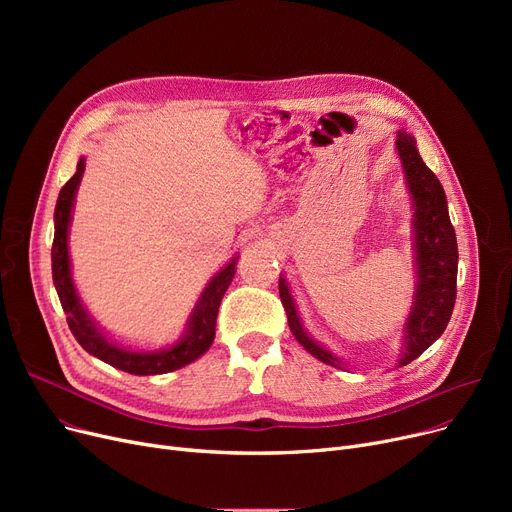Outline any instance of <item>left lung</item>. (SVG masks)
Masks as SVG:
<instances>
[{
	"instance_id": "left-lung-1",
	"label": "left lung",
	"mask_w": 512,
	"mask_h": 512,
	"mask_svg": "<svg viewBox=\"0 0 512 512\" xmlns=\"http://www.w3.org/2000/svg\"><path fill=\"white\" fill-rule=\"evenodd\" d=\"M415 145L411 134L402 130L396 134V149L415 207L413 238L417 270L415 299L405 324V344H402L405 355L400 357V365L417 359L446 330L456 301V272H459V249H456V234L450 224L444 188L436 174L423 164ZM278 286L294 338L315 359L340 369L342 361L305 332L286 280L280 278Z\"/></svg>"
}]
</instances>
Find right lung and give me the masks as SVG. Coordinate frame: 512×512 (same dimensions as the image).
Here are the masks:
<instances>
[{"instance_id": "right-lung-1", "label": "right lung", "mask_w": 512, "mask_h": 512, "mask_svg": "<svg viewBox=\"0 0 512 512\" xmlns=\"http://www.w3.org/2000/svg\"><path fill=\"white\" fill-rule=\"evenodd\" d=\"M85 157H80L74 176L62 186L56 213H53V222H56V234H53V247H51V276L56 284L58 297L62 309L66 311L68 328L74 334L76 342L85 348L87 353L101 359L103 363L122 369L132 375H157L180 369L188 363L199 359L215 338V319H218L220 303L224 292L228 290L234 272H236V259L234 257L222 272L215 274L211 282L205 286L201 299L197 301L195 311L188 317L184 336L172 344L170 348H161L153 353H139L122 348L107 338L89 317L87 309L80 303L72 276H70V255H68V226L72 220V207L74 195L78 191L80 178L85 172Z\"/></svg>"}]
</instances>
